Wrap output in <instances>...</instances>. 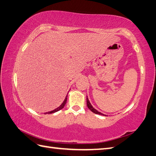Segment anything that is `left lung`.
<instances>
[{
	"instance_id": "8db88e82",
	"label": "left lung",
	"mask_w": 156,
	"mask_h": 156,
	"mask_svg": "<svg viewBox=\"0 0 156 156\" xmlns=\"http://www.w3.org/2000/svg\"><path fill=\"white\" fill-rule=\"evenodd\" d=\"M87 107H88V108L89 109H90V110L92 112H93L94 113H95V114H98V115H105L101 113V112H98V111L96 110L95 108H93V107H92V106L91 105L90 102V101H89L88 98H87ZM105 116H106V115H105Z\"/></svg>"
}]
</instances>
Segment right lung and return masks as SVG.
<instances>
[{"label": "right lung", "instance_id": "add662e5", "mask_svg": "<svg viewBox=\"0 0 156 156\" xmlns=\"http://www.w3.org/2000/svg\"><path fill=\"white\" fill-rule=\"evenodd\" d=\"M66 101H67V96H66V98H65V100L64 101V102H62V104L59 106V107H58L57 108H55V109H54V110H53V111H50V112H45V114H51V113H54V112H57V111H59V110H61L62 108H63L64 107V106H65V105L66 104Z\"/></svg>", "mask_w": 156, "mask_h": 156}]
</instances>
